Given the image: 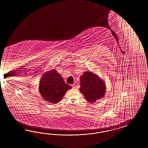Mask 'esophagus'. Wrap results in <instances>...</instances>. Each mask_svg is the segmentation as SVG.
<instances>
[{
	"label": "esophagus",
	"instance_id": "obj_1",
	"mask_svg": "<svg viewBox=\"0 0 148 148\" xmlns=\"http://www.w3.org/2000/svg\"><path fill=\"white\" fill-rule=\"evenodd\" d=\"M72 87L73 88H75V84H73L72 85Z\"/></svg>",
	"mask_w": 148,
	"mask_h": 148
}]
</instances>
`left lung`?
<instances>
[{"instance_id":"8db88e82","label":"left lung","mask_w":148,"mask_h":148,"mask_svg":"<svg viewBox=\"0 0 148 148\" xmlns=\"http://www.w3.org/2000/svg\"><path fill=\"white\" fill-rule=\"evenodd\" d=\"M80 91L91 103L104 96L106 89L104 81L91 72H84L80 76Z\"/></svg>"}]
</instances>
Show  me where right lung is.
<instances>
[{
    "instance_id": "right-lung-1",
    "label": "right lung",
    "mask_w": 148,
    "mask_h": 148,
    "mask_svg": "<svg viewBox=\"0 0 148 148\" xmlns=\"http://www.w3.org/2000/svg\"><path fill=\"white\" fill-rule=\"evenodd\" d=\"M40 82L39 90L41 96L52 104L59 102L65 93L72 88L65 83L61 76L54 69L43 74Z\"/></svg>"
}]
</instances>
